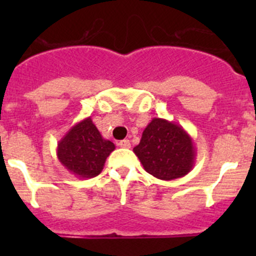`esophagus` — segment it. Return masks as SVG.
<instances>
[{
    "mask_svg": "<svg viewBox=\"0 0 256 256\" xmlns=\"http://www.w3.org/2000/svg\"><path fill=\"white\" fill-rule=\"evenodd\" d=\"M118 146L122 147V148H130L131 142H130V140H122L118 142Z\"/></svg>",
    "mask_w": 256,
    "mask_h": 256,
    "instance_id": "1",
    "label": "esophagus"
}]
</instances>
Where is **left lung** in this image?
<instances>
[{
    "label": "left lung",
    "instance_id": "obj_1",
    "mask_svg": "<svg viewBox=\"0 0 256 256\" xmlns=\"http://www.w3.org/2000/svg\"><path fill=\"white\" fill-rule=\"evenodd\" d=\"M134 152L144 171L162 180H177L190 174L197 156L190 134L178 124L161 118L150 121Z\"/></svg>",
    "mask_w": 256,
    "mask_h": 256
}]
</instances>
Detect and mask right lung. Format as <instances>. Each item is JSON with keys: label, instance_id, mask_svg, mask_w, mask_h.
Masks as SVG:
<instances>
[{"label": "right lung", "instance_id": "add662e5", "mask_svg": "<svg viewBox=\"0 0 256 256\" xmlns=\"http://www.w3.org/2000/svg\"><path fill=\"white\" fill-rule=\"evenodd\" d=\"M115 150L92 122L85 118L69 128L56 146L59 162L78 178H92L100 174L109 154Z\"/></svg>", "mask_w": 256, "mask_h": 256}]
</instances>
